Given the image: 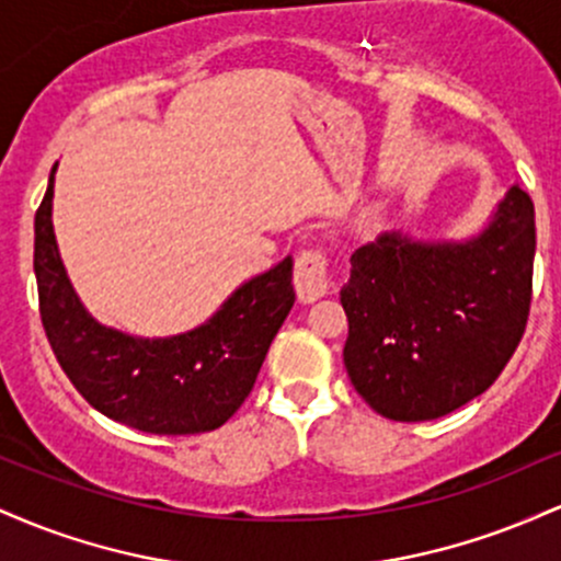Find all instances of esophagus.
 <instances>
[{
    "label": "esophagus",
    "mask_w": 561,
    "mask_h": 561,
    "mask_svg": "<svg viewBox=\"0 0 561 561\" xmlns=\"http://www.w3.org/2000/svg\"><path fill=\"white\" fill-rule=\"evenodd\" d=\"M295 293L302 302H313L324 298L327 289V255L321 250H302L295 261Z\"/></svg>",
    "instance_id": "obj_1"
}]
</instances>
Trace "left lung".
Instances as JSON below:
<instances>
[{
    "label": "left lung",
    "instance_id": "8db88e82",
    "mask_svg": "<svg viewBox=\"0 0 561 561\" xmlns=\"http://www.w3.org/2000/svg\"><path fill=\"white\" fill-rule=\"evenodd\" d=\"M533 259L536 208L519 184L467 240L388 231L358 248L340 289L358 396L388 420L427 422L485 392L523 340Z\"/></svg>",
    "mask_w": 561,
    "mask_h": 561
}]
</instances>
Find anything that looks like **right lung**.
<instances>
[{"label": "right lung", "instance_id": "1", "mask_svg": "<svg viewBox=\"0 0 561 561\" xmlns=\"http://www.w3.org/2000/svg\"><path fill=\"white\" fill-rule=\"evenodd\" d=\"M55 171L34 221L42 324L76 390L107 420L156 435L221 427L253 390L295 302L293 259L242 282L195 330L137 337L100 324L70 285L53 227Z\"/></svg>", "mask_w": 561, "mask_h": 561}]
</instances>
